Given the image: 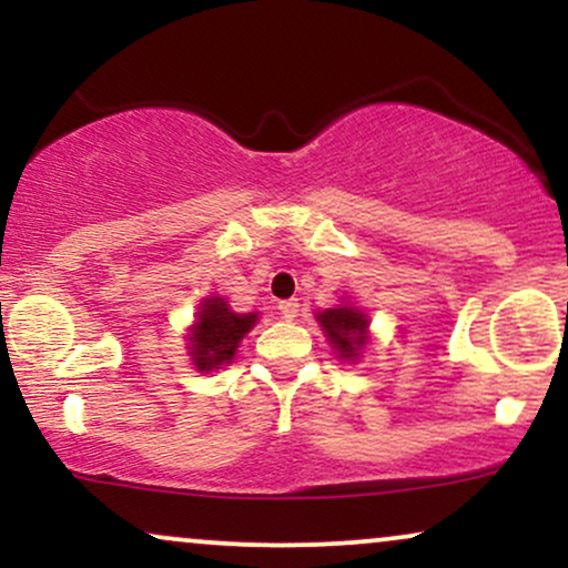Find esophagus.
I'll list each match as a JSON object with an SVG mask.
<instances>
[{
  "mask_svg": "<svg viewBox=\"0 0 568 568\" xmlns=\"http://www.w3.org/2000/svg\"><path fill=\"white\" fill-rule=\"evenodd\" d=\"M280 315H283V321H293V317L298 315V302L296 298H285V302L277 304Z\"/></svg>",
  "mask_w": 568,
  "mask_h": 568,
  "instance_id": "esophagus-1",
  "label": "esophagus"
}]
</instances>
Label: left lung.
Wrapping results in <instances>:
<instances>
[{
  "mask_svg": "<svg viewBox=\"0 0 568 568\" xmlns=\"http://www.w3.org/2000/svg\"><path fill=\"white\" fill-rule=\"evenodd\" d=\"M323 334L328 336L331 347L344 361H357L361 349L368 344V315L352 304H338L334 310L317 312Z\"/></svg>",
  "mask_w": 568,
  "mask_h": 568,
  "instance_id": "obj_1",
  "label": "left lung"
}]
</instances>
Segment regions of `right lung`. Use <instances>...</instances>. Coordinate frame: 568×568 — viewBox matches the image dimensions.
<instances>
[{"label":"right lung","mask_w":568,"mask_h":568,"mask_svg":"<svg viewBox=\"0 0 568 568\" xmlns=\"http://www.w3.org/2000/svg\"><path fill=\"white\" fill-rule=\"evenodd\" d=\"M258 321L256 312L237 315L221 296L202 298L197 321L189 331V355L197 371H213L234 361L240 342Z\"/></svg>","instance_id":"obj_1"}]
</instances>
